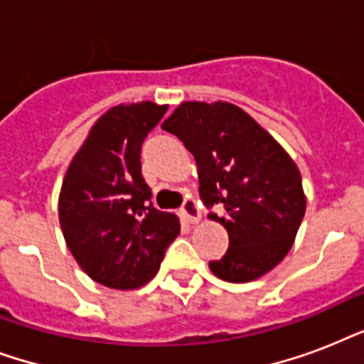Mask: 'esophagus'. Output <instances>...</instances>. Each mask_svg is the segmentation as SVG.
<instances>
[{
    "label": "esophagus",
    "mask_w": 364,
    "mask_h": 364,
    "mask_svg": "<svg viewBox=\"0 0 364 364\" xmlns=\"http://www.w3.org/2000/svg\"><path fill=\"white\" fill-rule=\"evenodd\" d=\"M181 213L183 217L187 219L188 223H198L202 219V211H200V205L196 204V200L188 198L183 202V208H181Z\"/></svg>",
    "instance_id": "1"
}]
</instances>
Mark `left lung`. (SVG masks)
Masks as SVG:
<instances>
[{"instance_id":"left-lung-1","label":"left lung","mask_w":364,"mask_h":364,"mask_svg":"<svg viewBox=\"0 0 364 364\" xmlns=\"http://www.w3.org/2000/svg\"><path fill=\"white\" fill-rule=\"evenodd\" d=\"M193 153L200 198L223 205L228 232L225 257L210 270L230 283L253 282L285 259L306 211L302 177L285 149L228 102H183L164 122Z\"/></svg>"}]
</instances>
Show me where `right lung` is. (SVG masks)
Wrapping results in <instances>:
<instances>
[{
	"mask_svg": "<svg viewBox=\"0 0 364 364\" xmlns=\"http://www.w3.org/2000/svg\"><path fill=\"white\" fill-rule=\"evenodd\" d=\"M168 105H117L100 117L65 171L60 227L77 264L105 287L139 289L156 276L179 219L156 210L141 145Z\"/></svg>",
	"mask_w": 364,
	"mask_h": 364,
	"instance_id": "obj_1",
	"label": "right lung"
}]
</instances>
